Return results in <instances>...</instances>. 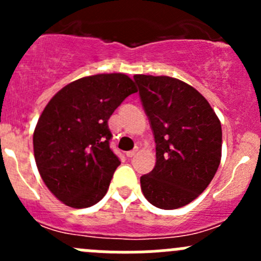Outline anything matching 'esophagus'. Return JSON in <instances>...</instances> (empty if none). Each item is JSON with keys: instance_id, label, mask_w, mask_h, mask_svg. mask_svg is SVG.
<instances>
[{"instance_id": "34e87169", "label": "esophagus", "mask_w": 261, "mask_h": 261, "mask_svg": "<svg viewBox=\"0 0 261 261\" xmlns=\"http://www.w3.org/2000/svg\"><path fill=\"white\" fill-rule=\"evenodd\" d=\"M136 151H138V150H136V149H134V150H130V151H127V152H126V156H127V158H133L134 155L136 154Z\"/></svg>"}]
</instances>
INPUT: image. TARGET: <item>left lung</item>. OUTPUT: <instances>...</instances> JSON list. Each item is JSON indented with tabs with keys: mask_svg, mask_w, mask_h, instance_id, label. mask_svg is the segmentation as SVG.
<instances>
[{
	"mask_svg": "<svg viewBox=\"0 0 261 261\" xmlns=\"http://www.w3.org/2000/svg\"><path fill=\"white\" fill-rule=\"evenodd\" d=\"M139 96L154 134L156 163L140 178L152 206L175 210L208 187L221 162L222 128L207 99L172 77L136 74Z\"/></svg>",
	"mask_w": 261,
	"mask_h": 261,
	"instance_id": "left-lung-1",
	"label": "left lung"
}]
</instances>
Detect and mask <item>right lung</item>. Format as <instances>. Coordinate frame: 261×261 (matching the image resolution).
Here are the masks:
<instances>
[{
    "label": "right lung",
    "instance_id": "obj_1",
    "mask_svg": "<svg viewBox=\"0 0 261 261\" xmlns=\"http://www.w3.org/2000/svg\"><path fill=\"white\" fill-rule=\"evenodd\" d=\"M121 73L77 80L49 101L34 131L36 167L49 191L73 208L101 201L120 159L110 147L109 118L136 93Z\"/></svg>",
    "mask_w": 261,
    "mask_h": 261
}]
</instances>
